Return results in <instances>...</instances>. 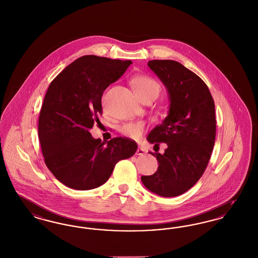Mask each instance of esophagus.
<instances>
[{
  "label": "esophagus",
  "instance_id": "esophagus-1",
  "mask_svg": "<svg viewBox=\"0 0 258 258\" xmlns=\"http://www.w3.org/2000/svg\"><path fill=\"white\" fill-rule=\"evenodd\" d=\"M138 155H144L146 153V149H144L143 147H139L137 149V152H136Z\"/></svg>",
  "mask_w": 258,
  "mask_h": 258
}]
</instances>
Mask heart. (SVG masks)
Listing matches in <instances>:
<instances>
[{
	"instance_id": "obj_1",
	"label": "heart",
	"mask_w": 258,
	"mask_h": 258,
	"mask_svg": "<svg viewBox=\"0 0 258 258\" xmlns=\"http://www.w3.org/2000/svg\"><path fill=\"white\" fill-rule=\"evenodd\" d=\"M132 83L135 90L141 100L147 96H152L156 98L161 91V86L157 81L146 75L135 77ZM145 126L141 122H128L124 124L120 131L127 138L137 139L142 135Z\"/></svg>"
}]
</instances>
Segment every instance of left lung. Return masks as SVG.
I'll return each instance as SVG.
<instances>
[{"instance_id":"8db88e82","label":"left lung","mask_w":258,"mask_h":258,"mask_svg":"<svg viewBox=\"0 0 258 258\" xmlns=\"http://www.w3.org/2000/svg\"><path fill=\"white\" fill-rule=\"evenodd\" d=\"M148 67L166 86L170 104L163 123L147 136L154 147L165 143L167 148L152 153L157 171L142 181L152 192L171 198L190 189L205 171L216 138L215 104L206 84L178 61L154 59Z\"/></svg>"}]
</instances>
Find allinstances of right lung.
Returning <instances> with one entry per match:
<instances>
[{
	"mask_svg": "<svg viewBox=\"0 0 258 258\" xmlns=\"http://www.w3.org/2000/svg\"><path fill=\"white\" fill-rule=\"evenodd\" d=\"M131 63L81 56L49 85L38 119L39 143L47 168L71 189L91 190L103 185L115 164L137 151L136 142L129 138L117 137L105 144L90 133L102 114L104 90Z\"/></svg>",
	"mask_w": 258,
	"mask_h": 258,
	"instance_id": "right-lung-1",
	"label": "right lung"
}]
</instances>
